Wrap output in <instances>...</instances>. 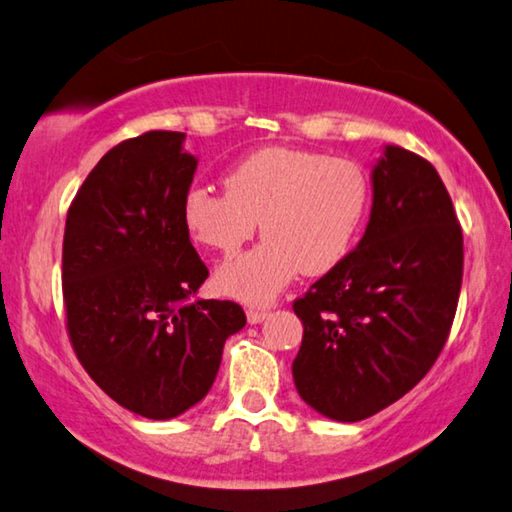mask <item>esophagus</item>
Returning a JSON list of instances; mask_svg holds the SVG:
<instances>
[{
  "label": "esophagus",
  "mask_w": 512,
  "mask_h": 512,
  "mask_svg": "<svg viewBox=\"0 0 512 512\" xmlns=\"http://www.w3.org/2000/svg\"><path fill=\"white\" fill-rule=\"evenodd\" d=\"M246 316H248V323L250 325H257V323H264V320L271 316V311L268 309H259V307H250L248 311H246Z\"/></svg>",
  "instance_id": "esophagus-1"
}]
</instances>
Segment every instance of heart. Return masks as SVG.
<instances>
[{
    "mask_svg": "<svg viewBox=\"0 0 512 512\" xmlns=\"http://www.w3.org/2000/svg\"><path fill=\"white\" fill-rule=\"evenodd\" d=\"M361 164L325 153L264 146L225 176V189L192 187L183 223L194 244L235 255L255 235L264 241L216 271L225 296L266 305L300 273L325 275L357 246L370 210Z\"/></svg>",
    "mask_w": 512,
    "mask_h": 512,
    "instance_id": "1",
    "label": "heart"
}]
</instances>
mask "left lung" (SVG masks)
I'll list each match as a JSON object with an SVG mask.
<instances>
[{"mask_svg":"<svg viewBox=\"0 0 512 512\" xmlns=\"http://www.w3.org/2000/svg\"><path fill=\"white\" fill-rule=\"evenodd\" d=\"M370 180L359 246L293 302L305 325L293 381L311 409L336 422L370 418L427 375L463 280V232L438 171L386 144Z\"/></svg>","mask_w":512,"mask_h":512,"instance_id":"obj_1","label":"left lung"}]
</instances>
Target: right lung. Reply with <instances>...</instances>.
Returning <instances> with one entry per match:
<instances>
[{
    "instance_id": "1",
    "label": "right lung",
    "mask_w": 512,
    "mask_h": 512,
    "mask_svg": "<svg viewBox=\"0 0 512 512\" xmlns=\"http://www.w3.org/2000/svg\"><path fill=\"white\" fill-rule=\"evenodd\" d=\"M196 167L185 133H144L103 155L67 212L69 341L103 393L149 420L201 402L246 325L237 302L192 300L207 280L183 223Z\"/></svg>"
}]
</instances>
